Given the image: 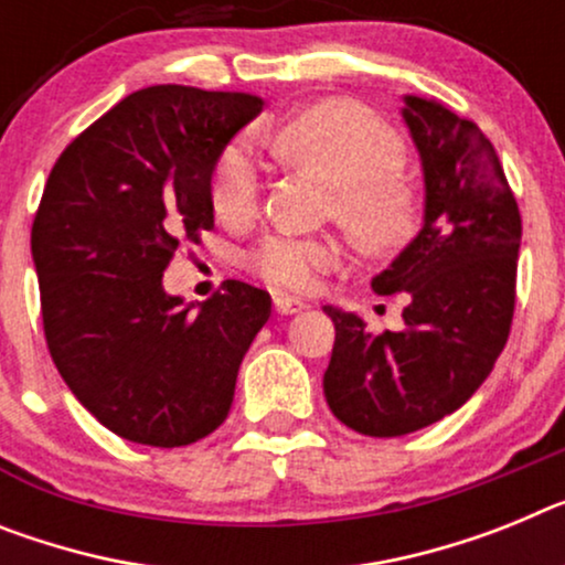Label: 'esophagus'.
Instances as JSON below:
<instances>
[{"instance_id":"obj_1","label":"esophagus","mask_w":565,"mask_h":565,"mask_svg":"<svg viewBox=\"0 0 565 565\" xmlns=\"http://www.w3.org/2000/svg\"><path fill=\"white\" fill-rule=\"evenodd\" d=\"M302 308H306V302L302 300H294V297H282V294H277V297H274V311H277V315H300Z\"/></svg>"}]
</instances>
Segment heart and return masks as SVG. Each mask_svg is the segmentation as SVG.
Instances as JSON below:
<instances>
[{
    "label": "heart",
    "mask_w": 565,
    "mask_h": 565,
    "mask_svg": "<svg viewBox=\"0 0 565 565\" xmlns=\"http://www.w3.org/2000/svg\"><path fill=\"white\" fill-rule=\"evenodd\" d=\"M265 145L291 166L331 182L326 214L345 228L365 257H394L420 231V202L403 180V139L377 114L349 99L297 110L265 134ZM263 180L254 153L228 145L211 171V205L225 225L243 228L259 211ZM340 263L329 236L271 234L248 250L245 265L277 291L302 294Z\"/></svg>",
    "instance_id": "heart-1"
}]
</instances>
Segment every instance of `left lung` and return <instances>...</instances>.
<instances>
[{
  "mask_svg": "<svg viewBox=\"0 0 565 565\" xmlns=\"http://www.w3.org/2000/svg\"><path fill=\"white\" fill-rule=\"evenodd\" d=\"M403 119L423 159L426 223L371 286L406 300V329L374 334L356 315L326 308L337 331L326 399L369 437L412 434L457 412L494 369L518 297L523 225L491 139L420 96H406Z\"/></svg>",
  "mask_w": 565,
  "mask_h": 565,
  "instance_id": "obj_1",
  "label": "left lung"
}]
</instances>
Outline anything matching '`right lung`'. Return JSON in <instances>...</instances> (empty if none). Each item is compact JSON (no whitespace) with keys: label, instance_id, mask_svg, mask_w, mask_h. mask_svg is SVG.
Instances as JSON below:
<instances>
[{"label":"right lung","instance_id":"right-lung-1","mask_svg":"<svg viewBox=\"0 0 565 565\" xmlns=\"http://www.w3.org/2000/svg\"><path fill=\"white\" fill-rule=\"evenodd\" d=\"M263 96L151 85L60 153L33 216L42 329L82 406L131 443L177 448L223 426L236 371L271 317L239 279L200 315L168 297L182 243L214 228L211 171Z\"/></svg>","mask_w":565,"mask_h":565}]
</instances>
